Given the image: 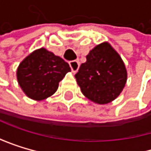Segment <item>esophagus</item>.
Wrapping results in <instances>:
<instances>
[{"instance_id": "obj_1", "label": "esophagus", "mask_w": 151, "mask_h": 151, "mask_svg": "<svg viewBox=\"0 0 151 151\" xmlns=\"http://www.w3.org/2000/svg\"><path fill=\"white\" fill-rule=\"evenodd\" d=\"M70 69L72 70V72H77L79 68H80V62L78 60H72V61H70Z\"/></svg>"}]
</instances>
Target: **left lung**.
I'll use <instances>...</instances> for the list:
<instances>
[{
	"instance_id": "left-lung-1",
	"label": "left lung",
	"mask_w": 151,
	"mask_h": 151,
	"mask_svg": "<svg viewBox=\"0 0 151 151\" xmlns=\"http://www.w3.org/2000/svg\"><path fill=\"white\" fill-rule=\"evenodd\" d=\"M75 75L82 94L97 104H108L123 91L128 73L119 54L107 42L98 44L86 56Z\"/></svg>"
}]
</instances>
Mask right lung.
<instances>
[{
	"label": "right lung",
	"mask_w": 151,
	"mask_h": 151,
	"mask_svg": "<svg viewBox=\"0 0 151 151\" xmlns=\"http://www.w3.org/2000/svg\"><path fill=\"white\" fill-rule=\"evenodd\" d=\"M70 71L68 63L45 48L29 54L17 69V81L32 100L42 101L53 95L59 82Z\"/></svg>",
	"instance_id": "1"
}]
</instances>
